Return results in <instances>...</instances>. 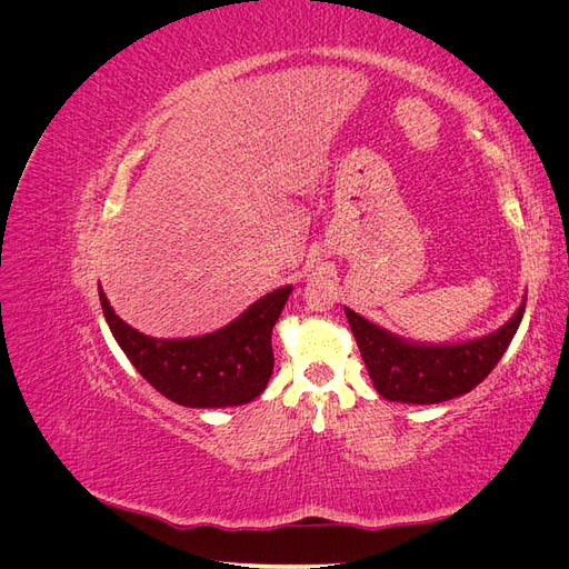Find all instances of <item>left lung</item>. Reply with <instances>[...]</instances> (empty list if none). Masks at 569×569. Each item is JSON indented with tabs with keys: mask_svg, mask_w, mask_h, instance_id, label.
<instances>
[{
	"mask_svg": "<svg viewBox=\"0 0 569 569\" xmlns=\"http://www.w3.org/2000/svg\"><path fill=\"white\" fill-rule=\"evenodd\" d=\"M525 301L496 332L458 341L422 343L393 335L343 308L375 389L396 403H441L472 391L496 368L525 316Z\"/></svg>",
	"mask_w": 569,
	"mask_h": 569,
	"instance_id": "1",
	"label": "left lung"
}]
</instances>
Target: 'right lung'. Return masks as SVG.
<instances>
[{
  "label": "right lung",
  "instance_id": "right-lung-1",
  "mask_svg": "<svg viewBox=\"0 0 569 569\" xmlns=\"http://www.w3.org/2000/svg\"><path fill=\"white\" fill-rule=\"evenodd\" d=\"M289 295V284L270 291L216 332L157 339L118 318L99 287L101 311L118 347L153 389L187 408L242 406L261 396L274 366L270 335Z\"/></svg>",
  "mask_w": 569,
  "mask_h": 569
}]
</instances>
